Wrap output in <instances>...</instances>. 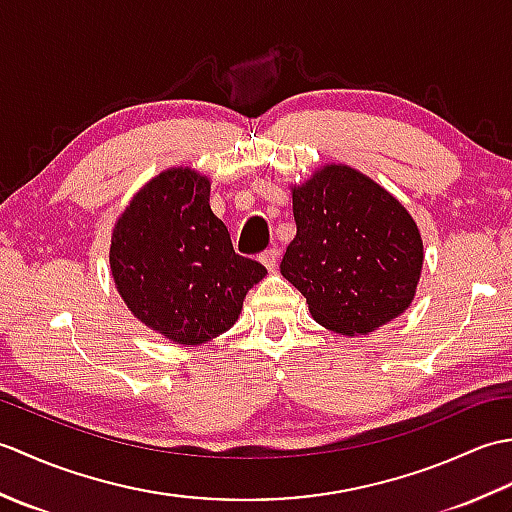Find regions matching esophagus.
I'll return each instance as SVG.
<instances>
[{
	"mask_svg": "<svg viewBox=\"0 0 512 512\" xmlns=\"http://www.w3.org/2000/svg\"><path fill=\"white\" fill-rule=\"evenodd\" d=\"M277 259H279V250L277 248H268V250H264L262 255H259V262H262L268 270H275L277 268Z\"/></svg>",
	"mask_w": 512,
	"mask_h": 512,
	"instance_id": "obj_1",
	"label": "esophagus"
}]
</instances>
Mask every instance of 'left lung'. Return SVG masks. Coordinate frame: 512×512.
Listing matches in <instances>:
<instances>
[{
	"mask_svg": "<svg viewBox=\"0 0 512 512\" xmlns=\"http://www.w3.org/2000/svg\"><path fill=\"white\" fill-rule=\"evenodd\" d=\"M297 235L281 259L312 319L363 336L405 312L422 273L418 224L394 195L347 165H323L292 187Z\"/></svg>",
	"mask_w": 512,
	"mask_h": 512,
	"instance_id": "left-lung-1",
	"label": "left lung"
}]
</instances>
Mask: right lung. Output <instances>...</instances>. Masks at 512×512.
Returning <instances> with one entry per match:
<instances>
[{
  "label": "right lung",
  "instance_id": "obj_1",
  "mask_svg": "<svg viewBox=\"0 0 512 512\" xmlns=\"http://www.w3.org/2000/svg\"><path fill=\"white\" fill-rule=\"evenodd\" d=\"M211 180L191 167L160 171L112 231L110 268L134 317L165 339L195 347L231 330L266 268L237 255L211 211Z\"/></svg>",
  "mask_w": 512,
  "mask_h": 512
}]
</instances>
